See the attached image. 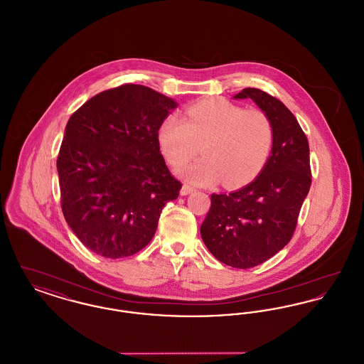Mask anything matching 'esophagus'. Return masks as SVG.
<instances>
[{"instance_id":"34e87169","label":"esophagus","mask_w":364,"mask_h":364,"mask_svg":"<svg viewBox=\"0 0 364 364\" xmlns=\"http://www.w3.org/2000/svg\"><path fill=\"white\" fill-rule=\"evenodd\" d=\"M192 192H195V190H193L192 187H190L188 184H184V186L181 187V191H180V193L184 195V196H186V195H190Z\"/></svg>"}]
</instances>
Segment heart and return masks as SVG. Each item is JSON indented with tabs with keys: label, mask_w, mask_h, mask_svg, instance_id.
Masks as SVG:
<instances>
[{
	"label": "heart",
	"mask_w": 364,
	"mask_h": 364,
	"mask_svg": "<svg viewBox=\"0 0 364 364\" xmlns=\"http://www.w3.org/2000/svg\"><path fill=\"white\" fill-rule=\"evenodd\" d=\"M158 141L174 169L200 153L205 158L183 171L195 184L223 178L226 187H240L257 177L273 149L274 129L260 110L211 98L191 105L184 119L169 114L158 128Z\"/></svg>",
	"instance_id": "obj_1"
}]
</instances>
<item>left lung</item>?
<instances>
[{
	"label": "left lung",
	"instance_id": "left-lung-1",
	"mask_svg": "<svg viewBox=\"0 0 364 364\" xmlns=\"http://www.w3.org/2000/svg\"><path fill=\"white\" fill-rule=\"evenodd\" d=\"M274 129L272 154L254 181L230 193H213L200 226L202 240L223 263L250 269L274 257L292 239L311 186L310 147L292 112L259 88H244Z\"/></svg>",
	"mask_w": 364,
	"mask_h": 364
}]
</instances>
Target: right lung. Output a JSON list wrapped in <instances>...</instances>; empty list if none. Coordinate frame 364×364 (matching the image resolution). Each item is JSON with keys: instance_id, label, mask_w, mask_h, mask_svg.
<instances>
[{"instance_id": "obj_1", "label": "right lung", "mask_w": 364, "mask_h": 364, "mask_svg": "<svg viewBox=\"0 0 364 364\" xmlns=\"http://www.w3.org/2000/svg\"><path fill=\"white\" fill-rule=\"evenodd\" d=\"M177 102L153 88L122 85L82 105L57 156L61 208L92 252L131 257L154 237L181 183L159 151L158 128Z\"/></svg>"}]
</instances>
